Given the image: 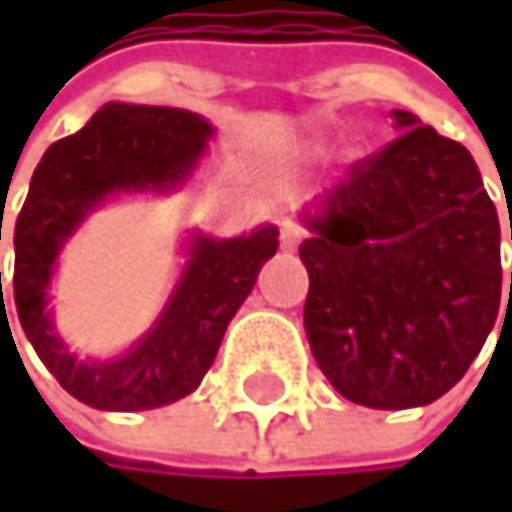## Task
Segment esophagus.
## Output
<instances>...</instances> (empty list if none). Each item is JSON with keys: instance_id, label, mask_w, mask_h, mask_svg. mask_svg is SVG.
<instances>
[{"instance_id": "esophagus-1", "label": "esophagus", "mask_w": 512, "mask_h": 512, "mask_svg": "<svg viewBox=\"0 0 512 512\" xmlns=\"http://www.w3.org/2000/svg\"><path fill=\"white\" fill-rule=\"evenodd\" d=\"M301 239H304V227L298 224V221H282V227H279V242H282V248H298L301 245Z\"/></svg>"}]
</instances>
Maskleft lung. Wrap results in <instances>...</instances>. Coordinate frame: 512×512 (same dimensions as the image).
Here are the masks:
<instances>
[{
	"label": "left lung",
	"instance_id": "left-lung-1",
	"mask_svg": "<svg viewBox=\"0 0 512 512\" xmlns=\"http://www.w3.org/2000/svg\"><path fill=\"white\" fill-rule=\"evenodd\" d=\"M396 125V141L325 196L301 245L310 350L334 390L368 408L448 393L501 310V224L473 156L411 113L396 110Z\"/></svg>",
	"mask_w": 512,
	"mask_h": 512
}]
</instances>
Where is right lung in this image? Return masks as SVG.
Listing matches in <instances>:
<instances>
[{
  "label": "right lung",
  "mask_w": 512,
  "mask_h": 512,
  "mask_svg": "<svg viewBox=\"0 0 512 512\" xmlns=\"http://www.w3.org/2000/svg\"><path fill=\"white\" fill-rule=\"evenodd\" d=\"M208 134L211 125L187 110L107 104L82 131L51 144L33 171L27 202L14 221V307L57 384L91 408L144 411L193 393L264 261L279 248L276 227L221 242L199 236L168 310L122 359L82 362L51 331L45 288L67 236L110 193L181 184Z\"/></svg>",
  "instance_id": "1"
}]
</instances>
